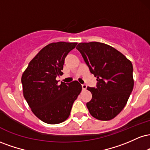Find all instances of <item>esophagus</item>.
<instances>
[{"label": "esophagus", "instance_id": "1", "mask_svg": "<svg viewBox=\"0 0 150 150\" xmlns=\"http://www.w3.org/2000/svg\"><path fill=\"white\" fill-rule=\"evenodd\" d=\"M82 88L83 90H85L86 89H87V85H82Z\"/></svg>", "mask_w": 150, "mask_h": 150}]
</instances>
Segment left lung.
I'll return each instance as SVG.
<instances>
[{
    "label": "left lung",
    "instance_id": "obj_1",
    "mask_svg": "<svg viewBox=\"0 0 150 150\" xmlns=\"http://www.w3.org/2000/svg\"><path fill=\"white\" fill-rule=\"evenodd\" d=\"M76 49L98 82L96 87L87 88L92 94L87 103L89 113L98 120L113 119L125 107L133 89L131 61L104 43H80Z\"/></svg>",
    "mask_w": 150,
    "mask_h": 150
}]
</instances>
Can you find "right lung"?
<instances>
[{
	"label": "right lung",
	"instance_id": "obj_1",
	"mask_svg": "<svg viewBox=\"0 0 150 150\" xmlns=\"http://www.w3.org/2000/svg\"><path fill=\"white\" fill-rule=\"evenodd\" d=\"M77 43H51L36 55L22 75L23 95L33 113L49 124H58L70 116L72 106L82 90L77 81L61 82L65 58Z\"/></svg>",
	"mask_w": 150,
	"mask_h": 150
}]
</instances>
